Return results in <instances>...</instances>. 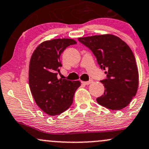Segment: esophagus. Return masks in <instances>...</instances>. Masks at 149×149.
I'll return each mask as SVG.
<instances>
[{"label": "esophagus", "instance_id": "esophagus-1", "mask_svg": "<svg viewBox=\"0 0 149 149\" xmlns=\"http://www.w3.org/2000/svg\"><path fill=\"white\" fill-rule=\"evenodd\" d=\"M83 84H85V85H89V84H92L93 83V80H90L88 81H81Z\"/></svg>", "mask_w": 149, "mask_h": 149}]
</instances>
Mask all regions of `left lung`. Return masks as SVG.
Returning <instances> with one entry per match:
<instances>
[{"label": "left lung", "mask_w": 149, "mask_h": 149, "mask_svg": "<svg viewBox=\"0 0 149 149\" xmlns=\"http://www.w3.org/2000/svg\"><path fill=\"white\" fill-rule=\"evenodd\" d=\"M93 52L106 79L101 81L104 93L96 98L98 104L111 109L126 107L136 94L139 71L130 47L120 38L111 34L79 38Z\"/></svg>", "instance_id": "obj_1"}]
</instances>
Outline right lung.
Instances as JSON below:
<instances>
[{"label": "right lung", "instance_id": "right-lung-1", "mask_svg": "<svg viewBox=\"0 0 149 149\" xmlns=\"http://www.w3.org/2000/svg\"><path fill=\"white\" fill-rule=\"evenodd\" d=\"M76 42L70 38H57L40 43L33 53L29 65V86L36 103L43 111L56 116L73 103L79 81L58 79L62 66L60 56L64 50Z\"/></svg>", "mask_w": 149, "mask_h": 149}]
</instances>
